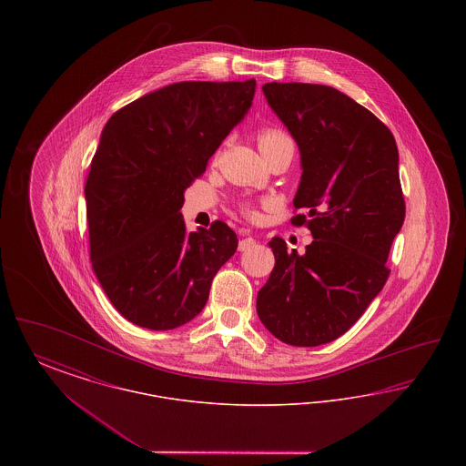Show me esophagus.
Listing matches in <instances>:
<instances>
[{"instance_id":"obj_1","label":"esophagus","mask_w":466,"mask_h":466,"mask_svg":"<svg viewBox=\"0 0 466 466\" xmlns=\"http://www.w3.org/2000/svg\"><path fill=\"white\" fill-rule=\"evenodd\" d=\"M253 246H255V239H253L251 236L243 234V239L239 241V251H246V249H249V248H253Z\"/></svg>"}]
</instances>
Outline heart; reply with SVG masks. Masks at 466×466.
<instances>
[{
  "label": "heart",
  "mask_w": 466,
  "mask_h": 466,
  "mask_svg": "<svg viewBox=\"0 0 466 466\" xmlns=\"http://www.w3.org/2000/svg\"><path fill=\"white\" fill-rule=\"evenodd\" d=\"M285 137H289V136L285 133H281V131H276V129H266V131H262V133L258 134V147H264V145L274 143V141H278V139H285ZM243 209L246 215L255 217L253 209H249L248 206H244Z\"/></svg>",
  "instance_id": "heart-1"
}]
</instances>
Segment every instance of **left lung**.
I'll return each mask as SVG.
<instances>
[{
	"mask_svg": "<svg viewBox=\"0 0 466 466\" xmlns=\"http://www.w3.org/2000/svg\"><path fill=\"white\" fill-rule=\"evenodd\" d=\"M270 110L300 152L295 208L308 215L304 255L272 238L276 258L257 295L260 321L289 346L312 348L348 332L388 279L386 260L405 218L399 148L372 111L329 86L266 84Z\"/></svg>",
	"mask_w": 466,
	"mask_h": 466,
	"instance_id": "8db88e82",
	"label": "left lung"
}]
</instances>
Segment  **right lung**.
<instances>
[{"mask_svg": "<svg viewBox=\"0 0 466 466\" xmlns=\"http://www.w3.org/2000/svg\"><path fill=\"white\" fill-rule=\"evenodd\" d=\"M257 82H177L111 115L86 185L90 262L111 304L150 330L204 309L238 236L223 222L187 232L183 194L251 108Z\"/></svg>", "mask_w": 466, "mask_h": 466, "instance_id": "add662e5", "label": "right lung"}]
</instances>
